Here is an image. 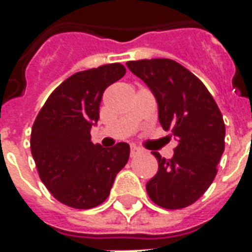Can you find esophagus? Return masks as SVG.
Instances as JSON below:
<instances>
[{
    "mask_svg": "<svg viewBox=\"0 0 252 252\" xmlns=\"http://www.w3.org/2000/svg\"><path fill=\"white\" fill-rule=\"evenodd\" d=\"M137 154H140V148L136 144H131V157H136Z\"/></svg>",
    "mask_w": 252,
    "mask_h": 252,
    "instance_id": "esophagus-1",
    "label": "esophagus"
}]
</instances>
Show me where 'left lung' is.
I'll list each match as a JSON object with an SVG mask.
<instances>
[{
    "mask_svg": "<svg viewBox=\"0 0 252 252\" xmlns=\"http://www.w3.org/2000/svg\"><path fill=\"white\" fill-rule=\"evenodd\" d=\"M126 66L151 90L160 126L178 142L171 159L153 153L158 173L146 185L148 195L166 209L191 205L217 174L225 137L221 112L205 85L175 61L142 59Z\"/></svg>",
    "mask_w": 252,
    "mask_h": 252,
    "instance_id": "8db88e82",
    "label": "left lung"
}]
</instances>
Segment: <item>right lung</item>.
Segmentation results:
<instances>
[{"label": "right lung", "mask_w": 252, "mask_h": 252, "mask_svg": "<svg viewBox=\"0 0 252 252\" xmlns=\"http://www.w3.org/2000/svg\"><path fill=\"white\" fill-rule=\"evenodd\" d=\"M126 75L120 63L75 72L61 83L36 117L31 151L41 182L62 204L90 209L102 204L128 162L129 144H93L105 89Z\"/></svg>", "instance_id": "obj_1"}]
</instances>
